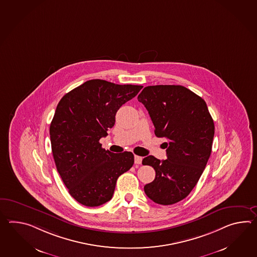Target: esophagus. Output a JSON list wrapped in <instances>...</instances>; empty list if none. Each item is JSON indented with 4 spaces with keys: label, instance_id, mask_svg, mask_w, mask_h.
<instances>
[{
    "label": "esophagus",
    "instance_id": "1",
    "mask_svg": "<svg viewBox=\"0 0 257 257\" xmlns=\"http://www.w3.org/2000/svg\"><path fill=\"white\" fill-rule=\"evenodd\" d=\"M142 157L135 156V163H136V164H141V163H142Z\"/></svg>",
    "mask_w": 257,
    "mask_h": 257
}]
</instances>
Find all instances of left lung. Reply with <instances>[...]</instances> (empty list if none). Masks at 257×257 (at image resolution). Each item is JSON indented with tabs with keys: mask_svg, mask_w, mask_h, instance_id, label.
Returning a JSON list of instances; mask_svg holds the SVG:
<instances>
[{
	"mask_svg": "<svg viewBox=\"0 0 257 257\" xmlns=\"http://www.w3.org/2000/svg\"><path fill=\"white\" fill-rule=\"evenodd\" d=\"M148 109L155 135L165 137L167 160L146 157L156 177L145 185L148 197L160 205L175 204L194 189L210 157L215 125L205 100L183 86L145 87L137 97Z\"/></svg>",
	"mask_w": 257,
	"mask_h": 257,
	"instance_id": "obj_1",
	"label": "left lung"
}]
</instances>
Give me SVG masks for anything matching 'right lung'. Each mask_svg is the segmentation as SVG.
I'll list each match as a JSON object with an SVG mask.
<instances>
[{
    "instance_id": "1",
    "label": "right lung",
    "mask_w": 257,
    "mask_h": 257,
    "mask_svg": "<svg viewBox=\"0 0 257 257\" xmlns=\"http://www.w3.org/2000/svg\"><path fill=\"white\" fill-rule=\"evenodd\" d=\"M142 86L93 79L65 94L50 126L53 159L63 183L78 203L98 206L112 198L117 179L134 164L132 152L114 154L99 139L115 115Z\"/></svg>"
}]
</instances>
